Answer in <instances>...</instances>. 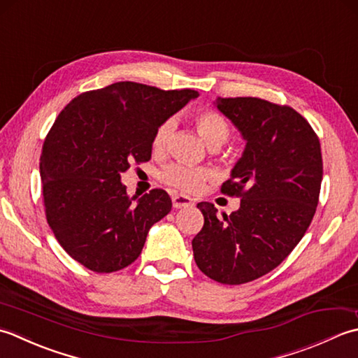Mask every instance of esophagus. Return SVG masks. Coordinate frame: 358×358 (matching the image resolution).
Masks as SVG:
<instances>
[{"instance_id": "esophagus-1", "label": "esophagus", "mask_w": 358, "mask_h": 358, "mask_svg": "<svg viewBox=\"0 0 358 358\" xmlns=\"http://www.w3.org/2000/svg\"><path fill=\"white\" fill-rule=\"evenodd\" d=\"M171 201H173V207H174V208L192 207L193 203H194L192 198H188V196H185V194H178V193L171 194Z\"/></svg>"}]
</instances>
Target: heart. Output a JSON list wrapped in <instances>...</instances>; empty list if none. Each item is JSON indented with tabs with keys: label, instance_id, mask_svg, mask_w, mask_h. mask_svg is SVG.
<instances>
[{
	"label": "heart",
	"instance_id": "b5f03b06",
	"mask_svg": "<svg viewBox=\"0 0 358 358\" xmlns=\"http://www.w3.org/2000/svg\"><path fill=\"white\" fill-rule=\"evenodd\" d=\"M194 125L201 137L203 138L208 147H221L222 143L227 142L230 136V127L220 113L213 109H201L193 115ZM174 129L173 120H165L160 123L155 131L151 141V148L155 152H162L169 143L171 133ZM210 178V173L203 169H194V166L171 164L160 171V180L169 187L179 189L184 193H193L199 189L206 180Z\"/></svg>",
	"mask_w": 358,
	"mask_h": 358
}]
</instances>
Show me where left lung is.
Returning a JSON list of instances; mask_svg holds the SVG:
<instances>
[{"instance_id": "obj_1", "label": "left lung", "mask_w": 358, "mask_h": 358, "mask_svg": "<svg viewBox=\"0 0 358 358\" xmlns=\"http://www.w3.org/2000/svg\"><path fill=\"white\" fill-rule=\"evenodd\" d=\"M216 106L245 141L221 192L238 196L231 215L199 202L203 227L192 241L201 272L222 284H244L268 273L304 236L323 179L320 141L294 108L257 97L217 99Z\"/></svg>"}]
</instances>
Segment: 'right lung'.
<instances>
[{"label": "right lung", "instance_id": "obj_1", "mask_svg": "<svg viewBox=\"0 0 358 358\" xmlns=\"http://www.w3.org/2000/svg\"><path fill=\"white\" fill-rule=\"evenodd\" d=\"M198 91L117 82L80 94L58 114L40 157L46 220L71 258L97 273L125 268L152 224L170 213L160 188L129 198L120 173L148 162L151 141Z\"/></svg>", "mask_w": 358, "mask_h": 358}]
</instances>
